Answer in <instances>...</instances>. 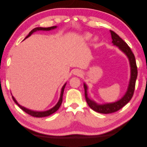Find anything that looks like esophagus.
<instances>
[{"mask_svg": "<svg viewBox=\"0 0 147 147\" xmlns=\"http://www.w3.org/2000/svg\"><path fill=\"white\" fill-rule=\"evenodd\" d=\"M74 74L75 75H78V76H80V75H82V72H80V71H78V70H75Z\"/></svg>", "mask_w": 147, "mask_h": 147, "instance_id": "1", "label": "esophagus"}]
</instances>
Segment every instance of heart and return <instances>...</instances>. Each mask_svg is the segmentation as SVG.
I'll use <instances>...</instances> for the list:
<instances>
[{
	"label": "heart",
	"mask_w": 147,
	"mask_h": 147,
	"mask_svg": "<svg viewBox=\"0 0 147 147\" xmlns=\"http://www.w3.org/2000/svg\"><path fill=\"white\" fill-rule=\"evenodd\" d=\"M91 37V35L90 34H86V35H85V38H90Z\"/></svg>",
	"instance_id": "b5f03b06"
}]
</instances>
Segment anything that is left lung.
Instances as JSON below:
<instances>
[{
  "instance_id": "8db88e82",
  "label": "left lung",
  "mask_w": 147,
  "mask_h": 147,
  "mask_svg": "<svg viewBox=\"0 0 147 147\" xmlns=\"http://www.w3.org/2000/svg\"><path fill=\"white\" fill-rule=\"evenodd\" d=\"M111 35H112V43L114 45H116L119 48L121 51H122L128 57L131 66V78L127 90L126 94L122 98L113 103H108L105 104H98L90 99H89L87 94L88 87L85 83H84V96L87 104L90 106V107L94 110L95 112L100 113L109 114L114 113L117 111L121 109L122 107L126 105L134 94L135 90L136 82L137 77V67L136 65V61L134 55L133 54L130 47L127 45V44L124 42L123 40L119 37V35L114 32L113 30H110Z\"/></svg>"
}]
</instances>
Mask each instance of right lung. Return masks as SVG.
I'll return each instance as SVG.
<instances>
[{
	"mask_svg": "<svg viewBox=\"0 0 147 147\" xmlns=\"http://www.w3.org/2000/svg\"><path fill=\"white\" fill-rule=\"evenodd\" d=\"M57 27L56 26H52V27H50V28H35L34 29H33L32 30L30 31V32L29 33L27 37L25 38H27L28 37H29V36H30L31 34H33L34 32H36V31H39V30H50L52 29H54L55 28H56ZM66 85V83H65L64 84V86L62 88V90H61V96H60V98L59 100L57 102V104L55 106L53 107L50 110H47V111H44V112H37V111H33V110H30L29 109H26L24 107H22L21 105H20L18 103L17 101L16 100V99H15V97L12 96V99L13 100H14V102L15 103L19 106V107L23 110L24 112H25L26 113H28L29 115H30V116L34 117H37V118H42V117H48L49 115H50L51 114H53V113H55V112L59 109V108L60 107V106L62 104V102H63V93H64V88L65 86Z\"/></svg>",
	"mask_w": 147,
	"mask_h": 147,
	"instance_id": "add662e5",
	"label": "right lung"
}]
</instances>
